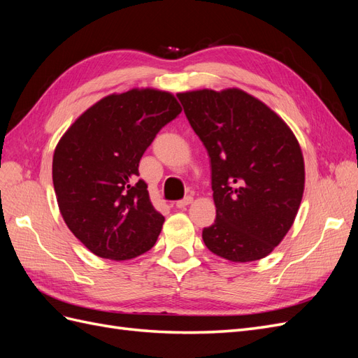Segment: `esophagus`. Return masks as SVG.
Returning a JSON list of instances; mask_svg holds the SVG:
<instances>
[{
    "instance_id": "1",
    "label": "esophagus",
    "mask_w": 358,
    "mask_h": 358,
    "mask_svg": "<svg viewBox=\"0 0 358 358\" xmlns=\"http://www.w3.org/2000/svg\"><path fill=\"white\" fill-rule=\"evenodd\" d=\"M192 203V197L191 196H188V197H185L183 200H179V201H176V208H179V209H185L188 204H191Z\"/></svg>"
}]
</instances>
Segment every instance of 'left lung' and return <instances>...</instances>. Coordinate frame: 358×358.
I'll use <instances>...</instances> for the list:
<instances>
[{
    "mask_svg": "<svg viewBox=\"0 0 358 358\" xmlns=\"http://www.w3.org/2000/svg\"><path fill=\"white\" fill-rule=\"evenodd\" d=\"M178 99L210 158L216 220L203 229L204 245L234 263L264 258L291 229L305 189L296 136L242 90L189 91Z\"/></svg>",
    "mask_w": 358,
    "mask_h": 358,
    "instance_id": "8db88e82",
    "label": "left lung"
}]
</instances>
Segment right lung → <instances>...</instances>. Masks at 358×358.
I'll return each instance as SVG.
<instances>
[{
	"instance_id": "1",
	"label": "right lung",
	"mask_w": 358,
	"mask_h": 358,
	"mask_svg": "<svg viewBox=\"0 0 358 358\" xmlns=\"http://www.w3.org/2000/svg\"><path fill=\"white\" fill-rule=\"evenodd\" d=\"M182 112L158 90L112 94L61 137L52 162L58 206L70 231L95 255L131 259L152 248L164 222L138 162L159 129Z\"/></svg>"
}]
</instances>
